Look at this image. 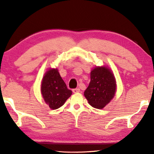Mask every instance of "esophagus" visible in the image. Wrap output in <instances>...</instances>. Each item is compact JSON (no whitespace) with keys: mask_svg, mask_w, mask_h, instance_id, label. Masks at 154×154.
<instances>
[{"mask_svg":"<svg viewBox=\"0 0 154 154\" xmlns=\"http://www.w3.org/2000/svg\"><path fill=\"white\" fill-rule=\"evenodd\" d=\"M79 92H80L79 88H75V89L72 90V92H73V93H78Z\"/></svg>","mask_w":154,"mask_h":154,"instance_id":"esophagus-1","label":"esophagus"}]
</instances>
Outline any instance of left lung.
<instances>
[{"mask_svg": "<svg viewBox=\"0 0 154 154\" xmlns=\"http://www.w3.org/2000/svg\"><path fill=\"white\" fill-rule=\"evenodd\" d=\"M116 86V79L111 70L105 66H97L90 72V82L84 96L91 106L101 109L114 97Z\"/></svg>", "mask_w": 154, "mask_h": 154, "instance_id": "left-lung-1", "label": "left lung"}]
</instances>
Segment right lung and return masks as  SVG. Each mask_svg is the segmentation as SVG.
Listing matches in <instances>:
<instances>
[{
  "label": "right lung",
  "instance_id": "add662e5",
  "mask_svg": "<svg viewBox=\"0 0 154 154\" xmlns=\"http://www.w3.org/2000/svg\"><path fill=\"white\" fill-rule=\"evenodd\" d=\"M41 91L45 103L54 110L63 105L72 94V91L68 89L57 69H50L45 72Z\"/></svg>",
  "mask_w": 154,
  "mask_h": 154
}]
</instances>
